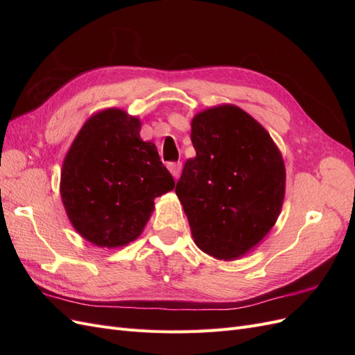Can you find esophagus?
Returning <instances> with one entry per match:
<instances>
[{
    "mask_svg": "<svg viewBox=\"0 0 355 355\" xmlns=\"http://www.w3.org/2000/svg\"><path fill=\"white\" fill-rule=\"evenodd\" d=\"M167 167L170 170L171 176H173L175 179H178L179 175H180V171H182V163H180V161H178V163H170Z\"/></svg>",
    "mask_w": 355,
    "mask_h": 355,
    "instance_id": "obj_1",
    "label": "esophagus"
}]
</instances>
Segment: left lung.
<instances>
[{"instance_id": "1", "label": "left lung", "mask_w": 355, "mask_h": 355, "mask_svg": "<svg viewBox=\"0 0 355 355\" xmlns=\"http://www.w3.org/2000/svg\"><path fill=\"white\" fill-rule=\"evenodd\" d=\"M197 155L189 158L176 196L200 250L219 261L249 253L271 231L286 196V167L265 127L231 103L191 121Z\"/></svg>"}]
</instances>
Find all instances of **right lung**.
Listing matches in <instances>:
<instances>
[{
  "label": "right lung",
  "instance_id": "obj_1",
  "mask_svg": "<svg viewBox=\"0 0 355 355\" xmlns=\"http://www.w3.org/2000/svg\"><path fill=\"white\" fill-rule=\"evenodd\" d=\"M141 127L124 110H102L83 124L63 159V207L75 231L98 247L135 241L154 200L175 188L157 146L142 141Z\"/></svg>",
  "mask_w": 355,
  "mask_h": 355
}]
</instances>
